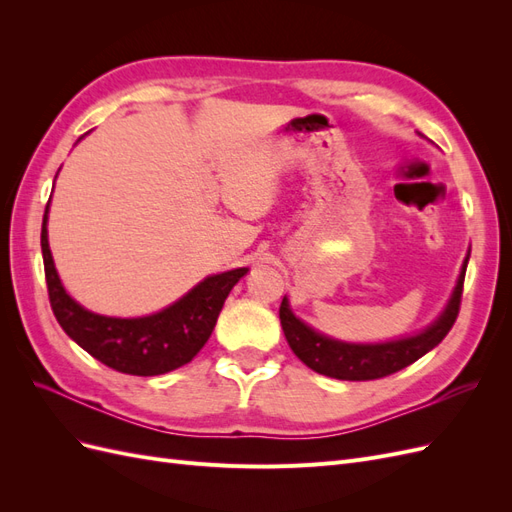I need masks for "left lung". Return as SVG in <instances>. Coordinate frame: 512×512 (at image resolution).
Here are the masks:
<instances>
[{"mask_svg":"<svg viewBox=\"0 0 512 512\" xmlns=\"http://www.w3.org/2000/svg\"><path fill=\"white\" fill-rule=\"evenodd\" d=\"M468 260L470 252L466 260H463L457 286L451 299H448L444 312L421 333L380 344L342 342V339H333L329 335L318 333L301 318L294 316L288 299L284 297L280 307V320L286 342L309 369L318 371L322 376L337 380H376L391 376L395 371L412 365L423 354L436 348L446 337V333L451 331L459 314L463 277H466Z\"/></svg>","mask_w":512,"mask_h":512,"instance_id":"left-lung-1","label":"left lung"}]
</instances>
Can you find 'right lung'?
Wrapping results in <instances>:
<instances>
[{"label": "right lung", "instance_id": "1", "mask_svg": "<svg viewBox=\"0 0 512 512\" xmlns=\"http://www.w3.org/2000/svg\"><path fill=\"white\" fill-rule=\"evenodd\" d=\"M46 222L49 205L44 211L40 245L53 314L70 339L121 374L160 376L190 363L211 337L228 292L250 271L241 267L209 275L179 301L156 314L141 318L102 316L76 303L61 284L51 256Z\"/></svg>", "mask_w": 512, "mask_h": 512}]
</instances>
